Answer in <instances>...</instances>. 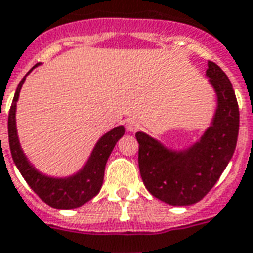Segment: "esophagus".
<instances>
[{"label": "esophagus", "instance_id": "34e87169", "mask_svg": "<svg viewBox=\"0 0 253 253\" xmlns=\"http://www.w3.org/2000/svg\"><path fill=\"white\" fill-rule=\"evenodd\" d=\"M126 128L128 131L135 132L141 128V123L136 121V119H134V118H130V119H127L126 121Z\"/></svg>", "mask_w": 253, "mask_h": 253}]
</instances>
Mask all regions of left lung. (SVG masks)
<instances>
[{
	"label": "left lung",
	"instance_id": "obj_1",
	"mask_svg": "<svg viewBox=\"0 0 253 253\" xmlns=\"http://www.w3.org/2000/svg\"><path fill=\"white\" fill-rule=\"evenodd\" d=\"M207 76L217 95L211 127L188 150L174 151L145 132H136L138 165L146 189L169 205H192L214 186L235 153L239 135V106L225 72L208 61Z\"/></svg>",
	"mask_w": 253,
	"mask_h": 253
}]
</instances>
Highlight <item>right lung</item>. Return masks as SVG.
<instances>
[{"label":"right lung","mask_w":253,"mask_h":253,"mask_svg":"<svg viewBox=\"0 0 253 253\" xmlns=\"http://www.w3.org/2000/svg\"><path fill=\"white\" fill-rule=\"evenodd\" d=\"M37 65L39 64H36L35 67ZM24 82H25V78L20 82L18 87H17L12 106L9 110V117H7L9 147H10L13 161L32 190L49 207L56 208V209H74V208L82 207L83 204L95 197L102 188L103 178H104V168L107 164L108 157L111 154L112 149L117 145V142L125 134V127H115L99 139L96 146L93 147L87 164L79 173L67 177V178L46 177L40 171H37L32 166L31 162L27 160L25 154L22 153L18 136H17L16 103Z\"/></svg>","instance_id":"right-lung-1"}]
</instances>
